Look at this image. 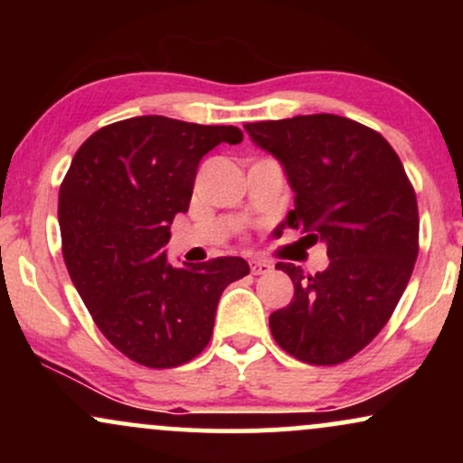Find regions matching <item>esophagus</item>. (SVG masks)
<instances>
[{
    "label": "esophagus",
    "instance_id": "34e87169",
    "mask_svg": "<svg viewBox=\"0 0 463 463\" xmlns=\"http://www.w3.org/2000/svg\"><path fill=\"white\" fill-rule=\"evenodd\" d=\"M250 272L252 274H268L272 272V263L265 261V259H250Z\"/></svg>",
    "mask_w": 463,
    "mask_h": 463
}]
</instances>
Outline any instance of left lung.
<instances>
[{"instance_id":"obj_1","label":"left lung","mask_w":463,"mask_h":463,"mask_svg":"<svg viewBox=\"0 0 463 463\" xmlns=\"http://www.w3.org/2000/svg\"><path fill=\"white\" fill-rule=\"evenodd\" d=\"M243 128L283 165L296 194L283 226L328 254L313 276L276 263L294 283V300L269 316L276 344L305 364H342L379 335L411 279L420 222L405 167L379 132L339 115Z\"/></svg>"}]
</instances>
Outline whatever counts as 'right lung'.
<instances>
[{"instance_id": "right-lung-1", "label": "right lung", "mask_w": 463, "mask_h": 463, "mask_svg": "<svg viewBox=\"0 0 463 463\" xmlns=\"http://www.w3.org/2000/svg\"><path fill=\"white\" fill-rule=\"evenodd\" d=\"M241 139L235 126L143 115L93 132L73 156L58 195L62 257L99 331L137 364L176 368L198 357L222 291L250 274L241 257L174 268L163 252L202 156Z\"/></svg>"}]
</instances>
